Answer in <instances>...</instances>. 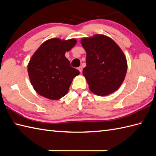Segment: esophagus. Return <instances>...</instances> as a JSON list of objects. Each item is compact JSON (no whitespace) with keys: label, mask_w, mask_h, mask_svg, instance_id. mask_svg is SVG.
<instances>
[{"label":"esophagus","mask_w":156,"mask_h":156,"mask_svg":"<svg viewBox=\"0 0 156 156\" xmlns=\"http://www.w3.org/2000/svg\"><path fill=\"white\" fill-rule=\"evenodd\" d=\"M78 70L80 71V72L82 73V66H79V67L78 68Z\"/></svg>","instance_id":"obj_1"}]
</instances>
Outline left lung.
<instances>
[{"label": "left lung", "mask_w": 156, "mask_h": 156, "mask_svg": "<svg viewBox=\"0 0 156 156\" xmlns=\"http://www.w3.org/2000/svg\"><path fill=\"white\" fill-rule=\"evenodd\" d=\"M81 44L87 51V66L82 72L90 90L98 96L117 90L127 69V59L121 48L104 35L83 38Z\"/></svg>", "instance_id": "8db88e82"}]
</instances>
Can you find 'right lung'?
<instances>
[{
    "mask_svg": "<svg viewBox=\"0 0 156 156\" xmlns=\"http://www.w3.org/2000/svg\"><path fill=\"white\" fill-rule=\"evenodd\" d=\"M76 44L74 39H50L33 55L27 70L31 83L39 95L58 100L67 94L73 78L80 74L65 56L66 51Z\"/></svg>",
    "mask_w": 156,
    "mask_h": 156,
    "instance_id": "add662e5",
    "label": "right lung"
}]
</instances>
